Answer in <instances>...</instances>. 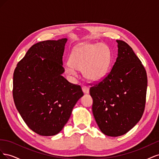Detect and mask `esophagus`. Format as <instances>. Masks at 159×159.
I'll return each instance as SVG.
<instances>
[{
  "mask_svg": "<svg viewBox=\"0 0 159 159\" xmlns=\"http://www.w3.org/2000/svg\"><path fill=\"white\" fill-rule=\"evenodd\" d=\"M82 90L84 93H89V89L87 86H82Z\"/></svg>",
  "mask_w": 159,
  "mask_h": 159,
  "instance_id": "34e87169",
  "label": "esophagus"
}]
</instances>
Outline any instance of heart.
I'll return each instance as SVG.
<instances>
[{"label": "heart", "mask_w": 159, "mask_h": 159, "mask_svg": "<svg viewBox=\"0 0 159 159\" xmlns=\"http://www.w3.org/2000/svg\"><path fill=\"white\" fill-rule=\"evenodd\" d=\"M111 61L110 51L103 44H88L80 46L72 52L70 64L65 71L75 75L76 70H83L84 76L90 81H98L107 74Z\"/></svg>", "instance_id": "1"}]
</instances>
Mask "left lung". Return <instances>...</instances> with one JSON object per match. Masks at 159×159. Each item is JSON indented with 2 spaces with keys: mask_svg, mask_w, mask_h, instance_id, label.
<instances>
[{
  "mask_svg": "<svg viewBox=\"0 0 159 159\" xmlns=\"http://www.w3.org/2000/svg\"><path fill=\"white\" fill-rule=\"evenodd\" d=\"M116 41L118 55L111 70L89 89L95 121L110 137L123 135L140 121L147 88L142 62L125 42Z\"/></svg>",
  "mask_w": 159,
  "mask_h": 159,
  "instance_id": "obj_1",
  "label": "left lung"
}]
</instances>
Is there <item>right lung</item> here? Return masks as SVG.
<instances>
[{
  "label": "right lung",
  "instance_id": "1",
  "mask_svg": "<svg viewBox=\"0 0 159 159\" xmlns=\"http://www.w3.org/2000/svg\"><path fill=\"white\" fill-rule=\"evenodd\" d=\"M66 42L62 38L34 44L14 71L15 106L28 127L42 136L60 133L84 95L80 85L61 75Z\"/></svg>",
  "mask_w": 159,
  "mask_h": 159
}]
</instances>
